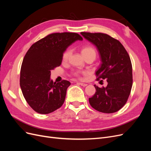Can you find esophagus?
<instances>
[{
  "label": "esophagus",
  "mask_w": 151,
  "mask_h": 151,
  "mask_svg": "<svg viewBox=\"0 0 151 151\" xmlns=\"http://www.w3.org/2000/svg\"><path fill=\"white\" fill-rule=\"evenodd\" d=\"M77 84H80L81 86H84V87H85V86H86L87 85H88L86 83H77Z\"/></svg>",
  "instance_id": "1"
}]
</instances>
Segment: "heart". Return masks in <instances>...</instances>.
<instances>
[{
  "instance_id": "heart-1",
  "label": "heart",
  "mask_w": 151,
  "mask_h": 151,
  "mask_svg": "<svg viewBox=\"0 0 151 151\" xmlns=\"http://www.w3.org/2000/svg\"><path fill=\"white\" fill-rule=\"evenodd\" d=\"M71 53H72V52L70 50H67L63 54L62 60L63 62H67L68 60V58H69ZM81 53H82V55H83V57H84L86 55H91V54H93L96 56V50L93 47L86 46L82 48ZM80 74H81L80 72L76 73V75L77 76H80Z\"/></svg>"
}]
</instances>
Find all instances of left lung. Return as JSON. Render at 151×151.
Listing matches in <instances>:
<instances>
[{"label": "left lung", "mask_w": 151, "mask_h": 151, "mask_svg": "<svg viewBox=\"0 0 151 151\" xmlns=\"http://www.w3.org/2000/svg\"><path fill=\"white\" fill-rule=\"evenodd\" d=\"M81 34L96 47L101 63L96 74L98 79H106L108 83L102 88L94 85L96 93L89 98L91 106L102 113L116 112L126 103L132 86V66L129 54L119 41L106 34Z\"/></svg>", "instance_id": "1"}]
</instances>
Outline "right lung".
I'll list each match as a JSON object with an SVG mask.
<instances>
[{
	"instance_id": "right-lung-1",
	"label": "right lung",
	"mask_w": 151,
	"mask_h": 151,
	"mask_svg": "<svg viewBox=\"0 0 151 151\" xmlns=\"http://www.w3.org/2000/svg\"><path fill=\"white\" fill-rule=\"evenodd\" d=\"M83 38L76 33H52L29 48L22 60L20 86L27 103L40 114H48L64 103L69 81L50 79L51 70L60 66L66 49Z\"/></svg>"
}]
</instances>
